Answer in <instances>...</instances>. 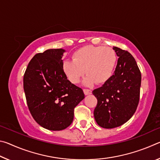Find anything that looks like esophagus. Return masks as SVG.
<instances>
[{"mask_svg": "<svg viewBox=\"0 0 160 160\" xmlns=\"http://www.w3.org/2000/svg\"><path fill=\"white\" fill-rule=\"evenodd\" d=\"M83 92H84V93H85V95H88V94H92V90H89V89H84Z\"/></svg>", "mask_w": 160, "mask_h": 160, "instance_id": "obj_1", "label": "esophagus"}]
</instances>
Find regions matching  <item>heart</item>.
Here are the masks:
<instances>
[{"mask_svg":"<svg viewBox=\"0 0 160 160\" xmlns=\"http://www.w3.org/2000/svg\"><path fill=\"white\" fill-rule=\"evenodd\" d=\"M72 60L66 59L62 68L68 79L73 84L80 82L85 73L86 85L94 82L104 84L109 80L117 63V55L112 48L88 45L72 53Z\"/></svg>","mask_w":160,"mask_h":160,"instance_id":"obj_1","label":"heart"}]
</instances>
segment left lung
Listing matches in <instances>:
<instances>
[{
  "mask_svg": "<svg viewBox=\"0 0 160 160\" xmlns=\"http://www.w3.org/2000/svg\"><path fill=\"white\" fill-rule=\"evenodd\" d=\"M113 48L118 56L114 74L92 92L97 99L94 118L104 128L120 126L132 117L138 105L141 85V72L133 56L120 48Z\"/></svg>",
  "mask_w": 160,
  "mask_h": 160,
  "instance_id": "8db88e82",
  "label": "left lung"
}]
</instances>
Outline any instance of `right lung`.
Returning a JSON list of instances; mask_svg holds the SVG:
<instances>
[{
    "mask_svg": "<svg viewBox=\"0 0 160 160\" xmlns=\"http://www.w3.org/2000/svg\"><path fill=\"white\" fill-rule=\"evenodd\" d=\"M64 49H48L29 61L23 78L27 104L36 122L51 131L72 123L74 109L85 98L82 89L67 79L62 68Z\"/></svg>",
    "mask_w": 160,
    "mask_h": 160,
    "instance_id": "1",
    "label": "right lung"
}]
</instances>
